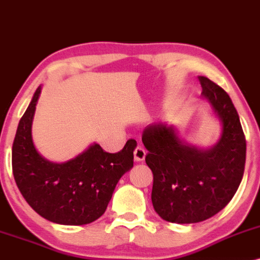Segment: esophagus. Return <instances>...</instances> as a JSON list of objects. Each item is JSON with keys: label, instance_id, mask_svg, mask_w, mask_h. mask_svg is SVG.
<instances>
[{"label": "esophagus", "instance_id": "1", "mask_svg": "<svg viewBox=\"0 0 260 260\" xmlns=\"http://www.w3.org/2000/svg\"><path fill=\"white\" fill-rule=\"evenodd\" d=\"M134 157H135L136 162H142L145 159L146 150L141 145H139L138 147L135 148V151H134Z\"/></svg>", "mask_w": 260, "mask_h": 260}]
</instances>
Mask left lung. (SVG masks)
Segmentation results:
<instances>
[{"mask_svg":"<svg viewBox=\"0 0 260 260\" xmlns=\"http://www.w3.org/2000/svg\"><path fill=\"white\" fill-rule=\"evenodd\" d=\"M204 99L220 119L222 131L210 148L189 145L166 122L142 133L153 173L151 199L157 214L173 223H197L212 217L231 201L244 173L246 138L237 110L226 92L199 76Z\"/></svg>","mask_w":260,"mask_h":260,"instance_id":"8db88e82","label":"left lung"}]
</instances>
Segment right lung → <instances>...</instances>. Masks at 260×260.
<instances>
[{"label": "right lung", "mask_w": 260, "mask_h": 260, "mask_svg": "<svg viewBox=\"0 0 260 260\" xmlns=\"http://www.w3.org/2000/svg\"><path fill=\"white\" fill-rule=\"evenodd\" d=\"M42 87L19 120L12 146L14 180L25 201L40 216L60 224H87L106 211L119 179L134 166L135 140L120 152L108 153L93 144L75 158L54 163L38 152L31 124Z\"/></svg>", "instance_id": "1"}]
</instances>
